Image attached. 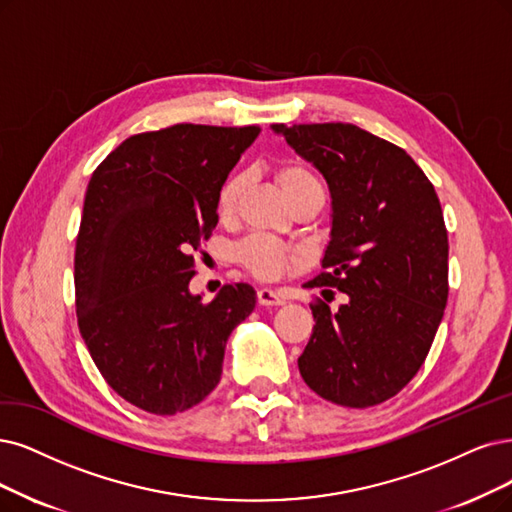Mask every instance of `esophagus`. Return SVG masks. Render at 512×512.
Masks as SVG:
<instances>
[{
	"label": "esophagus",
	"mask_w": 512,
	"mask_h": 512,
	"mask_svg": "<svg viewBox=\"0 0 512 512\" xmlns=\"http://www.w3.org/2000/svg\"><path fill=\"white\" fill-rule=\"evenodd\" d=\"M257 301L259 306H282L287 301V295L278 289H259Z\"/></svg>",
	"instance_id": "34e87169"
}]
</instances>
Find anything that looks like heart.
Wrapping results in <instances>:
<instances>
[{
    "label": "heart",
    "instance_id": "obj_1",
    "mask_svg": "<svg viewBox=\"0 0 512 512\" xmlns=\"http://www.w3.org/2000/svg\"><path fill=\"white\" fill-rule=\"evenodd\" d=\"M276 181L289 204L312 196H325L323 183H320L314 170L301 162H287L278 166ZM246 183H249V177L246 175H234L225 181L219 194V213L223 217H230L236 213ZM238 257L244 266L259 278H276L280 274H285L297 261L295 251L287 249L285 244H280L278 240L268 236H253L249 240H244L238 246Z\"/></svg>",
    "mask_w": 512,
    "mask_h": 512
}]
</instances>
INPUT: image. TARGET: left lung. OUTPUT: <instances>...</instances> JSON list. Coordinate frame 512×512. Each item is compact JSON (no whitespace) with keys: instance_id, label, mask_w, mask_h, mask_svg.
Returning <instances> with one entry per match:
<instances>
[{"instance_id":"obj_1","label":"left lung","mask_w":512,"mask_h":512,"mask_svg":"<svg viewBox=\"0 0 512 512\" xmlns=\"http://www.w3.org/2000/svg\"><path fill=\"white\" fill-rule=\"evenodd\" d=\"M325 177L331 234L323 268L306 287L348 295L331 312L310 306L312 337L299 356L323 399L365 409L418 373L447 304V230L441 202L405 149L354 124H272ZM333 295V291H329Z\"/></svg>"}]
</instances>
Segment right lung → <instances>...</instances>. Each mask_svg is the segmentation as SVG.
<instances>
[{
    "instance_id": "right-lung-1",
    "label": "right lung",
    "mask_w": 512,
    "mask_h": 512,
    "mask_svg": "<svg viewBox=\"0 0 512 512\" xmlns=\"http://www.w3.org/2000/svg\"><path fill=\"white\" fill-rule=\"evenodd\" d=\"M259 126L175 124L128 137L94 170L75 240V310L94 365L124 401L175 415L204 401L227 337L255 310L246 282L189 291L221 187Z\"/></svg>"
}]
</instances>
